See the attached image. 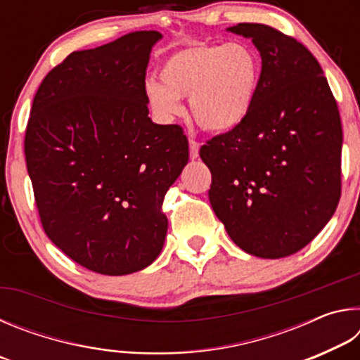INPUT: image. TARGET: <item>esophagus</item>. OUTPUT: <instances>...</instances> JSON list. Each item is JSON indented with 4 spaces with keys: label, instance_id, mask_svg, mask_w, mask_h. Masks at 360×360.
Returning a JSON list of instances; mask_svg holds the SVG:
<instances>
[{
    "label": "esophagus",
    "instance_id": "esophagus-1",
    "mask_svg": "<svg viewBox=\"0 0 360 360\" xmlns=\"http://www.w3.org/2000/svg\"><path fill=\"white\" fill-rule=\"evenodd\" d=\"M188 149H191V158H192V160H197V158H198L200 143L195 141V139H188Z\"/></svg>",
    "mask_w": 360,
    "mask_h": 360
}]
</instances>
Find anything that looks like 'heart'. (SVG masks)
I'll use <instances>...</instances> for the list:
<instances>
[{
	"mask_svg": "<svg viewBox=\"0 0 360 360\" xmlns=\"http://www.w3.org/2000/svg\"><path fill=\"white\" fill-rule=\"evenodd\" d=\"M260 75V58L249 46L198 42L178 49L163 62L162 84L149 79L146 96L163 122L179 115V98H188L191 112L202 129L225 133L248 119Z\"/></svg>",
	"mask_w": 360,
	"mask_h": 360,
	"instance_id": "b5f03b06",
	"label": "heart"
}]
</instances>
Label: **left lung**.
Returning <instances> with one entry per match:
<instances>
[{"mask_svg":"<svg viewBox=\"0 0 360 360\" xmlns=\"http://www.w3.org/2000/svg\"><path fill=\"white\" fill-rule=\"evenodd\" d=\"M229 32L252 39L262 75L248 119L200 148L211 169L210 202L243 251L285 257L307 246L338 206V106L302 42L264 23H238Z\"/></svg>","mask_w":360,"mask_h":360,"instance_id":"left-lung-1","label":"left lung"}]
</instances>
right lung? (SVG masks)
Listing matches in <instances>:
<instances>
[{
	"label": "right lung",
	"mask_w": 360,
	"mask_h": 360,
	"mask_svg": "<svg viewBox=\"0 0 360 360\" xmlns=\"http://www.w3.org/2000/svg\"><path fill=\"white\" fill-rule=\"evenodd\" d=\"M158 32H133L76 51L47 72L25 130L39 219L76 264L109 276L154 262L169 186L188 160L181 125L148 117L146 68Z\"/></svg>",
	"instance_id": "obj_1"
}]
</instances>
